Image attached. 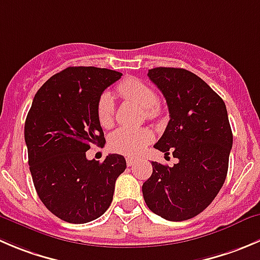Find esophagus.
<instances>
[{
	"label": "esophagus",
	"instance_id": "34e87169",
	"mask_svg": "<svg viewBox=\"0 0 260 260\" xmlns=\"http://www.w3.org/2000/svg\"><path fill=\"white\" fill-rule=\"evenodd\" d=\"M125 161H127L128 166H133L136 164V160H135V158H132V157H127V158H125Z\"/></svg>",
	"mask_w": 260,
	"mask_h": 260
}]
</instances>
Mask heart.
<instances>
[{
	"instance_id": "obj_1",
	"label": "heart",
	"mask_w": 260,
	"mask_h": 260,
	"mask_svg": "<svg viewBox=\"0 0 260 260\" xmlns=\"http://www.w3.org/2000/svg\"><path fill=\"white\" fill-rule=\"evenodd\" d=\"M118 92L123 99L132 102L142 108L148 119H157L164 112L161 103L157 100L155 90L138 79H127L118 85ZM114 102L112 95L104 92L100 95L96 104V115L100 125L110 127L114 122ZM153 136L148 129L119 128L114 131L109 138L110 150L125 156H137L151 143Z\"/></svg>"
}]
</instances>
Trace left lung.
Masks as SVG:
<instances>
[{
    "label": "left lung",
    "mask_w": 260,
    "mask_h": 260,
    "mask_svg": "<svg viewBox=\"0 0 260 260\" xmlns=\"http://www.w3.org/2000/svg\"><path fill=\"white\" fill-rule=\"evenodd\" d=\"M147 76L168 103L166 129L153 147L178 162H152L143 183L147 207L169 221H185L212 203L225 183L233 132L223 100L197 75L156 67Z\"/></svg>",
    "instance_id": "obj_1"
}]
</instances>
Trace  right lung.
Wrapping results in <instances>:
<instances>
[{
    "label": "right lung",
    "instance_id": "obj_1",
    "mask_svg": "<svg viewBox=\"0 0 260 260\" xmlns=\"http://www.w3.org/2000/svg\"><path fill=\"white\" fill-rule=\"evenodd\" d=\"M122 74L98 67H67L35 94L25 120V142L35 190L54 216L86 223L109 208L125 158L110 153L87 160L92 145H104L96 104Z\"/></svg>",
    "mask_w": 260,
    "mask_h": 260
}]
</instances>
